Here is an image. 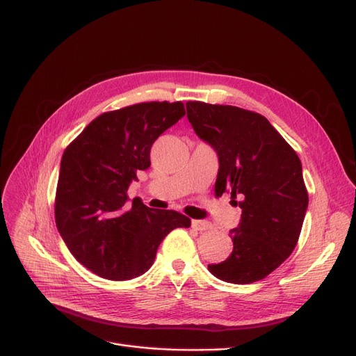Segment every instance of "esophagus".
I'll return each instance as SVG.
<instances>
[{"label":"esophagus","instance_id":"1","mask_svg":"<svg viewBox=\"0 0 356 356\" xmlns=\"http://www.w3.org/2000/svg\"><path fill=\"white\" fill-rule=\"evenodd\" d=\"M192 228H195L196 231L202 232V231H208L212 229V223L208 220H192Z\"/></svg>","mask_w":356,"mask_h":356}]
</instances>
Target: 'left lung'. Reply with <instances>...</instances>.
I'll return each mask as SVG.
<instances>
[{"label":"left lung","mask_w":356,"mask_h":356,"mask_svg":"<svg viewBox=\"0 0 356 356\" xmlns=\"http://www.w3.org/2000/svg\"><path fill=\"white\" fill-rule=\"evenodd\" d=\"M186 109L197 137L218 154L216 195L231 193L242 211L229 234L232 254L208 270L234 284L263 280L290 257L300 236L309 204L300 159L257 112L199 101Z\"/></svg>","instance_id":"8db88e82"}]
</instances>
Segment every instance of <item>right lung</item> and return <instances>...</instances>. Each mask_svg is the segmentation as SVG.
<instances>
[{"label":"right lung","mask_w":356,"mask_h":356,"mask_svg":"<svg viewBox=\"0 0 356 356\" xmlns=\"http://www.w3.org/2000/svg\"><path fill=\"white\" fill-rule=\"evenodd\" d=\"M186 111L181 102H143L105 112L65 149L54 218L66 247L82 266L106 280H131L153 266L161 241L191 219L149 209L127 191L149 149Z\"/></svg>","instance_id":"add662e5"}]
</instances>
